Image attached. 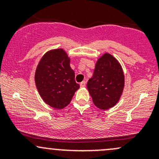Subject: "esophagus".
<instances>
[{
  "label": "esophagus",
  "mask_w": 159,
  "mask_h": 159,
  "mask_svg": "<svg viewBox=\"0 0 159 159\" xmlns=\"http://www.w3.org/2000/svg\"><path fill=\"white\" fill-rule=\"evenodd\" d=\"M80 86H81V87H84L86 86V82L85 81H82L80 83Z\"/></svg>",
  "instance_id": "34e87169"
}]
</instances>
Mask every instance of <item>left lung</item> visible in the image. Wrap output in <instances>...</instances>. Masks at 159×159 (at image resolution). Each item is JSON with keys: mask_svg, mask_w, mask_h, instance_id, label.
I'll list each match as a JSON object with an SVG mask.
<instances>
[{"mask_svg": "<svg viewBox=\"0 0 159 159\" xmlns=\"http://www.w3.org/2000/svg\"><path fill=\"white\" fill-rule=\"evenodd\" d=\"M124 87V74L121 66L110 54L98 60L87 89L94 105L102 110L114 107L120 100Z\"/></svg>", "mask_w": 159, "mask_h": 159, "instance_id": "obj_1", "label": "left lung"}]
</instances>
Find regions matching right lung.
I'll return each mask as SVG.
<instances>
[{"instance_id": "right-lung-1", "label": "right lung", "mask_w": 159, "mask_h": 159, "mask_svg": "<svg viewBox=\"0 0 159 159\" xmlns=\"http://www.w3.org/2000/svg\"><path fill=\"white\" fill-rule=\"evenodd\" d=\"M69 63L70 59L65 51L58 48L45 53L36 68L37 90L43 101L54 108L67 106L80 87Z\"/></svg>"}]
</instances>
